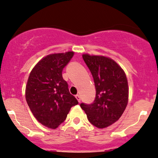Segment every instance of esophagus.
Wrapping results in <instances>:
<instances>
[{
  "instance_id": "obj_1",
  "label": "esophagus",
  "mask_w": 158,
  "mask_h": 158,
  "mask_svg": "<svg viewBox=\"0 0 158 158\" xmlns=\"http://www.w3.org/2000/svg\"><path fill=\"white\" fill-rule=\"evenodd\" d=\"M76 98H77V99L78 100V102H81V97H80V96L79 95H76Z\"/></svg>"
}]
</instances>
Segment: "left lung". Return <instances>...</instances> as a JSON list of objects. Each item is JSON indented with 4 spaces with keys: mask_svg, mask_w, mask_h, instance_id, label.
I'll return each mask as SVG.
<instances>
[{
    "mask_svg": "<svg viewBox=\"0 0 158 158\" xmlns=\"http://www.w3.org/2000/svg\"><path fill=\"white\" fill-rule=\"evenodd\" d=\"M93 76L96 97L91 104L81 103L88 121L99 128L119 119L128 104V86L126 74L114 60L105 56L82 55Z\"/></svg>",
    "mask_w": 158,
    "mask_h": 158,
    "instance_id": "8db88e82",
    "label": "left lung"
}]
</instances>
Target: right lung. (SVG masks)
<instances>
[{
  "mask_svg": "<svg viewBox=\"0 0 158 158\" xmlns=\"http://www.w3.org/2000/svg\"><path fill=\"white\" fill-rule=\"evenodd\" d=\"M73 52L48 55L35 65L26 86V100L40 123L56 128L66 119L71 107L78 101L70 94L62 77L63 68L73 56Z\"/></svg>",
  "mask_w": 158,
  "mask_h": 158,
  "instance_id": "add662e5",
  "label": "right lung"
}]
</instances>
